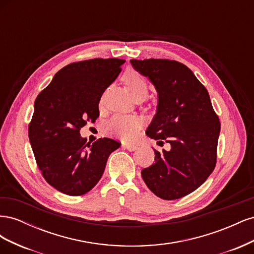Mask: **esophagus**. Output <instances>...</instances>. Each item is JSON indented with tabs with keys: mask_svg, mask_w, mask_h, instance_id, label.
<instances>
[{
	"mask_svg": "<svg viewBox=\"0 0 254 254\" xmlns=\"http://www.w3.org/2000/svg\"><path fill=\"white\" fill-rule=\"evenodd\" d=\"M122 146L124 148H126L127 150H129V151H133V150H135L137 148V146L135 144H129L128 143V144H123Z\"/></svg>",
	"mask_w": 254,
	"mask_h": 254,
	"instance_id": "34e87169",
	"label": "esophagus"
}]
</instances>
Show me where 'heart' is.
Returning <instances> with one entry per match:
<instances>
[{
	"label": "heart",
	"mask_w": 254,
	"mask_h": 254,
	"mask_svg": "<svg viewBox=\"0 0 254 254\" xmlns=\"http://www.w3.org/2000/svg\"><path fill=\"white\" fill-rule=\"evenodd\" d=\"M124 81L133 98L145 97L148 93V84L142 76L134 71H128L124 75ZM142 120L135 115L117 114L105 125V131L121 140H130L139 131Z\"/></svg>",
	"instance_id": "obj_1"
}]
</instances>
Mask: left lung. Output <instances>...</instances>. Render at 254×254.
<instances>
[{
	"label": "left lung",
	"mask_w": 254,
	"mask_h": 254,
	"mask_svg": "<svg viewBox=\"0 0 254 254\" xmlns=\"http://www.w3.org/2000/svg\"><path fill=\"white\" fill-rule=\"evenodd\" d=\"M158 93L157 112L146 130L171 149L155 150V163L142 170L146 186L158 197L174 200L207 179L216 164L220 123L209 92L183 64L168 59L130 60Z\"/></svg>",
	"instance_id": "8db88e82"
}]
</instances>
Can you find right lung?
<instances>
[{
    "mask_svg": "<svg viewBox=\"0 0 254 254\" xmlns=\"http://www.w3.org/2000/svg\"><path fill=\"white\" fill-rule=\"evenodd\" d=\"M124 63L95 58L67 64L36 98L29 142L44 179L61 193H88L102 178L110 153L121 146L109 137L87 143L79 130L98 118L101 97Z\"/></svg>",
    "mask_w": 254,
    "mask_h": 254,
    "instance_id": "add662e5",
    "label": "right lung"
}]
</instances>
